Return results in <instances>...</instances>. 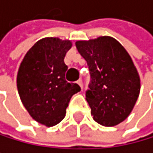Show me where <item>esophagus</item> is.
<instances>
[{
    "instance_id": "1",
    "label": "esophagus",
    "mask_w": 153,
    "mask_h": 153,
    "mask_svg": "<svg viewBox=\"0 0 153 153\" xmlns=\"http://www.w3.org/2000/svg\"><path fill=\"white\" fill-rule=\"evenodd\" d=\"M77 84L79 85L81 88H83V83H82V80L81 79H79V80H77Z\"/></svg>"
}]
</instances>
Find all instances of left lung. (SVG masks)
<instances>
[{
    "instance_id": "1",
    "label": "left lung",
    "mask_w": 153,
    "mask_h": 153,
    "mask_svg": "<svg viewBox=\"0 0 153 153\" xmlns=\"http://www.w3.org/2000/svg\"><path fill=\"white\" fill-rule=\"evenodd\" d=\"M76 46L89 68L85 96L93 119L104 126H117L128 117L140 93V77L131 57L109 36L77 41Z\"/></svg>"
}]
</instances>
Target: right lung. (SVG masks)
I'll return each mask as SVG.
<instances>
[{
	"label": "right lung",
	"instance_id": "1",
	"mask_svg": "<svg viewBox=\"0 0 153 153\" xmlns=\"http://www.w3.org/2000/svg\"><path fill=\"white\" fill-rule=\"evenodd\" d=\"M71 47V41L43 38L32 46L20 65V98L30 115L46 126L63 120L72 96L80 91L78 84L65 79L68 66L64 57Z\"/></svg>",
	"mask_w": 153,
	"mask_h": 153
}]
</instances>
